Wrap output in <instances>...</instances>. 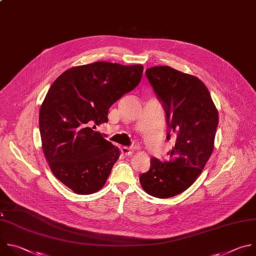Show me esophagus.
Wrapping results in <instances>:
<instances>
[{
	"label": "esophagus",
	"instance_id": "esophagus-1",
	"mask_svg": "<svg viewBox=\"0 0 256 256\" xmlns=\"http://www.w3.org/2000/svg\"><path fill=\"white\" fill-rule=\"evenodd\" d=\"M121 152L123 153V154H125V156H132L133 154V150L131 148H129V147H126V146H123L121 148Z\"/></svg>",
	"mask_w": 256,
	"mask_h": 256
}]
</instances>
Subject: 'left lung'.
I'll return each instance as SVG.
<instances>
[{"label": "left lung", "mask_w": 256, "mask_h": 256, "mask_svg": "<svg viewBox=\"0 0 256 256\" xmlns=\"http://www.w3.org/2000/svg\"><path fill=\"white\" fill-rule=\"evenodd\" d=\"M166 112L168 135L176 133L170 160L151 158L150 170L140 176L143 190L166 198L190 188L210 158L219 122L211 94L198 78L170 66H153L145 72Z\"/></svg>", "instance_id": "left-lung-1"}]
</instances>
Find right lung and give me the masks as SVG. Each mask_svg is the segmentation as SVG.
I'll return each instance as SVG.
<instances>
[{
	"instance_id": "right-lung-1",
	"label": "right lung",
	"mask_w": 256,
	"mask_h": 256,
	"mask_svg": "<svg viewBox=\"0 0 256 256\" xmlns=\"http://www.w3.org/2000/svg\"><path fill=\"white\" fill-rule=\"evenodd\" d=\"M141 64L106 62L72 68L51 84L39 112L42 148L51 172L78 194L104 186L120 151L94 125L140 82ZM93 128H91V126Z\"/></svg>"
}]
</instances>
